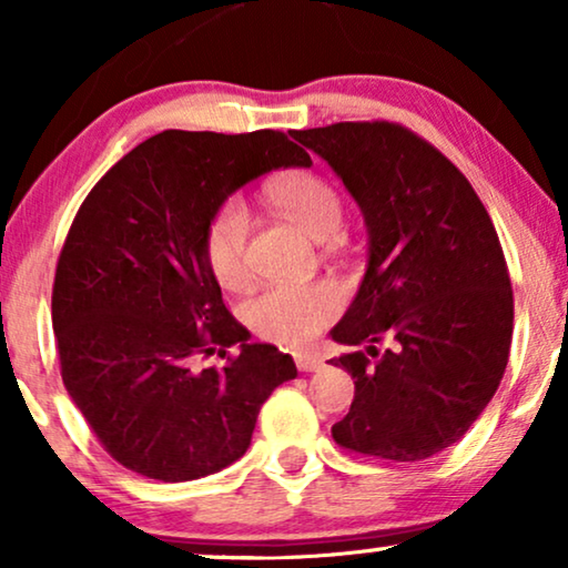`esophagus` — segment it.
Wrapping results in <instances>:
<instances>
[{
    "mask_svg": "<svg viewBox=\"0 0 568 568\" xmlns=\"http://www.w3.org/2000/svg\"><path fill=\"white\" fill-rule=\"evenodd\" d=\"M294 364H297L300 372H317L323 369V359L315 354H297L294 356Z\"/></svg>",
    "mask_w": 568,
    "mask_h": 568,
    "instance_id": "1",
    "label": "esophagus"
}]
</instances>
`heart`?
<instances>
[{
  "label": "heart",
  "mask_w": 568,
  "mask_h": 568,
  "mask_svg": "<svg viewBox=\"0 0 568 568\" xmlns=\"http://www.w3.org/2000/svg\"><path fill=\"white\" fill-rule=\"evenodd\" d=\"M271 201L286 220L315 240H328L344 224V201L317 173H290L271 185ZM251 209L240 196L224 199L204 227V261L216 284L235 290L247 278ZM344 310V292L328 278L310 284L266 286L245 302L251 328L271 344L307 346Z\"/></svg>",
  "instance_id": "heart-1"
}]
</instances>
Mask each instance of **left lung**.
Masks as SVG:
<instances>
[{"label": "left lung", "instance_id": "1", "mask_svg": "<svg viewBox=\"0 0 568 568\" xmlns=\"http://www.w3.org/2000/svg\"><path fill=\"white\" fill-rule=\"evenodd\" d=\"M292 134L336 170L369 227L367 274L333 328L367 352L333 359L356 387L333 439L362 457L426 460L463 439L507 369L515 297L499 235L468 178L403 123Z\"/></svg>", "mask_w": 568, "mask_h": 568}]
</instances>
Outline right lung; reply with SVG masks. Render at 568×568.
<instances>
[{
    "mask_svg": "<svg viewBox=\"0 0 568 568\" xmlns=\"http://www.w3.org/2000/svg\"><path fill=\"white\" fill-rule=\"evenodd\" d=\"M310 162L284 131L170 129L115 162L77 209L51 294L59 369L123 468L165 484L227 468L263 400L297 377L290 354L247 344L224 307L204 227L240 185ZM214 353L225 364L201 368Z\"/></svg>",
    "mask_w": 568,
    "mask_h": 568,
    "instance_id": "obj_1",
    "label": "right lung"
}]
</instances>
